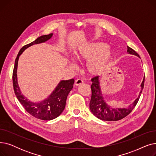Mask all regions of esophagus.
<instances>
[{
    "label": "esophagus",
    "instance_id": "esophagus-1",
    "mask_svg": "<svg viewBox=\"0 0 156 156\" xmlns=\"http://www.w3.org/2000/svg\"><path fill=\"white\" fill-rule=\"evenodd\" d=\"M83 83V81L81 80V79H77L76 81H75V85L76 86H78V85H80L81 84H82Z\"/></svg>",
    "mask_w": 156,
    "mask_h": 156
}]
</instances>
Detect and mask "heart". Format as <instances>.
<instances>
[{
    "label": "heart",
    "instance_id": "obj_1",
    "mask_svg": "<svg viewBox=\"0 0 156 156\" xmlns=\"http://www.w3.org/2000/svg\"><path fill=\"white\" fill-rule=\"evenodd\" d=\"M103 43L87 45L80 48L75 54L76 59L80 61L88 60L87 69L92 75H99L107 66L111 57V52Z\"/></svg>",
    "mask_w": 156,
    "mask_h": 156
}]
</instances>
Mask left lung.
Masks as SVG:
<instances>
[{
	"mask_svg": "<svg viewBox=\"0 0 156 156\" xmlns=\"http://www.w3.org/2000/svg\"><path fill=\"white\" fill-rule=\"evenodd\" d=\"M127 52L129 54H134L139 57L138 53H136L133 48H130L129 47H128ZM144 81L145 77L141 84L142 90L140 92V94H139V97L132 105H130L128 108L114 109L111 108L110 106L106 104L103 99L99 86V76H97L94 77L92 79V97L90 102V109L91 112L97 118L104 121H115L125 118L133 111L136 104L138 103L144 87Z\"/></svg>",
	"mask_w": 156,
	"mask_h": 156,
	"instance_id": "8db88e82",
	"label": "left lung"
}]
</instances>
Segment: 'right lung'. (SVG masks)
<instances>
[{"label":"right lung","mask_w":156,"mask_h":156,"mask_svg":"<svg viewBox=\"0 0 156 156\" xmlns=\"http://www.w3.org/2000/svg\"><path fill=\"white\" fill-rule=\"evenodd\" d=\"M52 34L42 35L37 38L34 42L24 45L16 58L12 73V83L15 95L17 99L30 114L34 117L42 120H52L58 117L64 109L67 97L73 87L75 80H62L57 86L54 92L47 99L39 103L31 102L24 97L21 93L17 81V67L20 55L26 48L34 44H37L50 39Z\"/></svg>","instance_id":"obj_1"}]
</instances>
